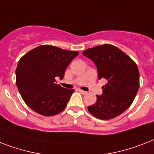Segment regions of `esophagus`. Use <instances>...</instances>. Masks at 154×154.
<instances>
[{"label":"esophagus","mask_w":154,"mask_h":154,"mask_svg":"<svg viewBox=\"0 0 154 154\" xmlns=\"http://www.w3.org/2000/svg\"><path fill=\"white\" fill-rule=\"evenodd\" d=\"M78 90H79L80 93H82V94H87V92L84 91V90H82V89H78Z\"/></svg>","instance_id":"34e87169"}]
</instances>
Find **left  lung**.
<instances>
[{"label": "left lung", "instance_id": "1", "mask_svg": "<svg viewBox=\"0 0 154 154\" xmlns=\"http://www.w3.org/2000/svg\"><path fill=\"white\" fill-rule=\"evenodd\" d=\"M82 54L94 62L98 79L105 78L102 94L97 95V101L89 106L93 116L109 120L119 116L131 105L139 89V70L129 56L117 47L105 44L85 50Z\"/></svg>", "mask_w": 154, "mask_h": 154}]
</instances>
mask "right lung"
Returning <instances> with one entry per match:
<instances>
[{
  "label": "right lung",
  "mask_w": 154,
  "mask_h": 154,
  "mask_svg": "<svg viewBox=\"0 0 154 154\" xmlns=\"http://www.w3.org/2000/svg\"><path fill=\"white\" fill-rule=\"evenodd\" d=\"M78 53L44 45L20 58L16 69V83L31 109L43 116H53L65 109L74 90L57 84L55 77L62 79L67 66Z\"/></svg>",
  "instance_id": "1"
}]
</instances>
